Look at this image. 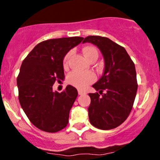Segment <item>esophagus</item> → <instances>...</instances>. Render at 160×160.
<instances>
[{
  "label": "esophagus",
  "mask_w": 160,
  "mask_h": 160,
  "mask_svg": "<svg viewBox=\"0 0 160 160\" xmlns=\"http://www.w3.org/2000/svg\"><path fill=\"white\" fill-rule=\"evenodd\" d=\"M78 93L80 95H82V94H83V93H85V92L83 91L82 90H78Z\"/></svg>",
  "instance_id": "obj_1"
}]
</instances>
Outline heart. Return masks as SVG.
Here are the masks:
<instances>
[{"label":"heart","mask_w":160,"mask_h":160,"mask_svg":"<svg viewBox=\"0 0 160 160\" xmlns=\"http://www.w3.org/2000/svg\"><path fill=\"white\" fill-rule=\"evenodd\" d=\"M82 51H83V53L85 56V57L90 62L93 60V59H97L98 58V51L94 46H87L83 48ZM71 55H72V52H69L64 56L63 66L65 68L68 67ZM95 80H96V76L92 72H80L73 71V72H71L68 75V77H67V82L70 84L76 87V88H80V89L85 88L88 85L95 81Z\"/></svg>","instance_id":"b5f03b06"}]
</instances>
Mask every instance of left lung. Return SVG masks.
<instances>
[{"mask_svg":"<svg viewBox=\"0 0 160 160\" xmlns=\"http://www.w3.org/2000/svg\"><path fill=\"white\" fill-rule=\"evenodd\" d=\"M83 42L98 46L104 59V74L93 85L99 93H89L90 122L99 129L115 128L126 120L133 107L138 89L135 64L125 48L108 38L90 35Z\"/></svg>","mask_w":160,"mask_h":160,"instance_id":"left-lung-1","label":"left lung"}]
</instances>
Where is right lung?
<instances>
[{"mask_svg":"<svg viewBox=\"0 0 160 160\" xmlns=\"http://www.w3.org/2000/svg\"><path fill=\"white\" fill-rule=\"evenodd\" d=\"M83 39L76 36L41 42L22 62L17 78L19 102L30 122L40 130L53 133L68 124L78 92L71 85L61 93L53 92L52 85L63 80L65 55Z\"/></svg>","mask_w":160,"mask_h":160,"instance_id":"add662e5","label":"right lung"}]
</instances>
